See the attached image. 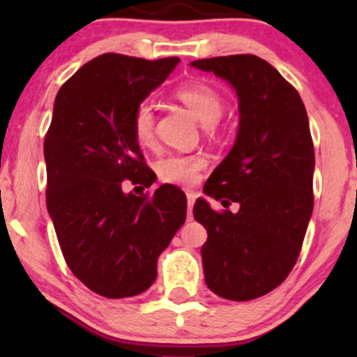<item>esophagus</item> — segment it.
<instances>
[{"instance_id": "obj_1", "label": "esophagus", "mask_w": 357, "mask_h": 357, "mask_svg": "<svg viewBox=\"0 0 357 357\" xmlns=\"http://www.w3.org/2000/svg\"><path fill=\"white\" fill-rule=\"evenodd\" d=\"M195 199H197V195H195V193H187V204H188V218H190V219H192V209H193Z\"/></svg>"}]
</instances>
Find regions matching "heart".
<instances>
[{
    "label": "heart",
    "instance_id": "heart-1",
    "mask_svg": "<svg viewBox=\"0 0 357 357\" xmlns=\"http://www.w3.org/2000/svg\"><path fill=\"white\" fill-rule=\"evenodd\" d=\"M175 97L192 112L199 123L211 126L221 119L224 104L219 92L204 82H188L178 87ZM135 139L141 146H151L154 141V114L149 104L136 107L133 120ZM206 165V159L199 154H169L158 162V175L165 183L190 187L199 178V172Z\"/></svg>",
    "mask_w": 357,
    "mask_h": 357
}]
</instances>
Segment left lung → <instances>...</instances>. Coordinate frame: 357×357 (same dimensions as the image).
Wrapping results in <instances>:
<instances>
[{
  "instance_id": "8db88e82",
  "label": "left lung",
  "mask_w": 357,
  "mask_h": 357,
  "mask_svg": "<svg viewBox=\"0 0 357 357\" xmlns=\"http://www.w3.org/2000/svg\"><path fill=\"white\" fill-rule=\"evenodd\" d=\"M227 81L238 99L232 149L204 183L193 216L208 231L202 247L204 281L229 301H252L281 284L301 253L314 209L315 154L299 92L255 55L190 63Z\"/></svg>"
}]
</instances>
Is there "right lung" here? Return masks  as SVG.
I'll list each match as a JSON object with an SVG mask.
<instances>
[{
    "label": "right lung",
    "mask_w": 357,
    "mask_h": 357,
    "mask_svg": "<svg viewBox=\"0 0 357 357\" xmlns=\"http://www.w3.org/2000/svg\"><path fill=\"white\" fill-rule=\"evenodd\" d=\"M178 61L104 53L60 87L53 105L43 144L48 214L73 275L109 299L153 284L159 255L187 218L177 187L162 185L151 197L121 188L123 180L154 182L131 120Z\"/></svg>",
    "instance_id": "right-lung-1"
}]
</instances>
